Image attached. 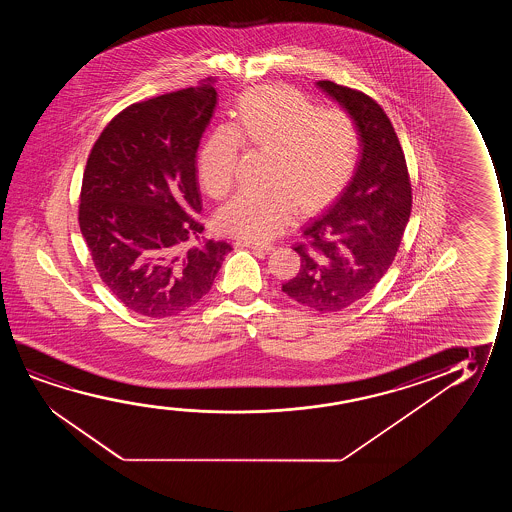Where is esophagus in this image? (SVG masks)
Instances as JSON below:
<instances>
[{"instance_id":"obj_1","label":"esophagus","mask_w":512,"mask_h":512,"mask_svg":"<svg viewBox=\"0 0 512 512\" xmlns=\"http://www.w3.org/2000/svg\"><path fill=\"white\" fill-rule=\"evenodd\" d=\"M236 246H243V248H252L255 252L269 253L273 250L271 245H262V243H253V241H236Z\"/></svg>"}]
</instances>
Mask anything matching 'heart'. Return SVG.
<instances>
[{
    "label": "heart",
    "mask_w": 512,
    "mask_h": 512,
    "mask_svg": "<svg viewBox=\"0 0 512 512\" xmlns=\"http://www.w3.org/2000/svg\"><path fill=\"white\" fill-rule=\"evenodd\" d=\"M241 141L271 152L266 190H241L217 213V227L234 238L269 241L292 225L299 204L315 210L343 189L357 166L360 131L343 108H320L287 85L246 92L234 126H218L204 141L197 175L211 197L236 182Z\"/></svg>",
    "instance_id": "b5f03b06"
}]
</instances>
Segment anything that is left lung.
Instances as JSON below:
<instances>
[{
	"instance_id": "left-lung-1",
	"label": "left lung",
	"mask_w": 512,
	"mask_h": 512,
	"mask_svg": "<svg viewBox=\"0 0 512 512\" xmlns=\"http://www.w3.org/2000/svg\"><path fill=\"white\" fill-rule=\"evenodd\" d=\"M357 122L362 155L355 175L294 246L301 269L281 290L306 308L334 313L369 294L392 266L406 231L413 189L406 155L385 110L362 91L320 80Z\"/></svg>"
}]
</instances>
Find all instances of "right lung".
Here are the masks:
<instances>
[{"instance_id": "add662e5", "label": "right lung", "mask_w": 512, "mask_h": 512, "mask_svg": "<svg viewBox=\"0 0 512 512\" xmlns=\"http://www.w3.org/2000/svg\"><path fill=\"white\" fill-rule=\"evenodd\" d=\"M217 105L213 78L140 101L99 134L85 166L78 224L99 278L126 308L169 318L210 292L232 246L199 239V140Z\"/></svg>"}]
</instances>
